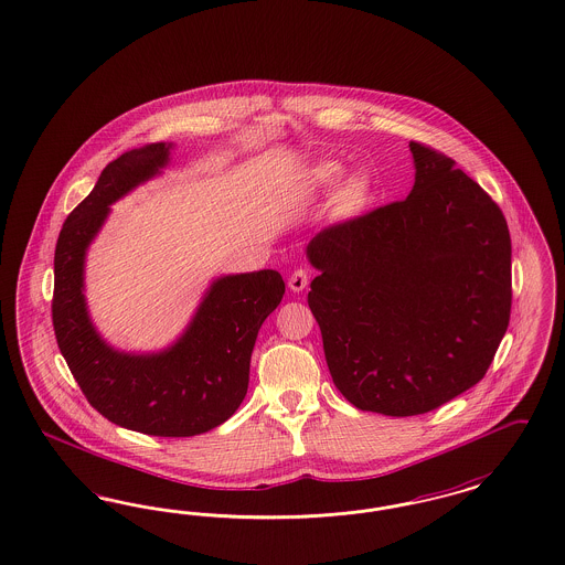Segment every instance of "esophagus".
Masks as SVG:
<instances>
[{
  "label": "esophagus",
  "instance_id": "obj_1",
  "mask_svg": "<svg viewBox=\"0 0 565 565\" xmlns=\"http://www.w3.org/2000/svg\"><path fill=\"white\" fill-rule=\"evenodd\" d=\"M307 284H309V273L305 271V269H296L292 273V277H290V281H288V288L292 292H302L307 288Z\"/></svg>",
  "mask_w": 565,
  "mask_h": 565
}]
</instances>
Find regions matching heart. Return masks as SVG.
I'll list each match as a JSON object with an SVG mask.
<instances>
[{"label": "heart", "mask_w": 565, "mask_h": 565, "mask_svg": "<svg viewBox=\"0 0 565 565\" xmlns=\"http://www.w3.org/2000/svg\"><path fill=\"white\" fill-rule=\"evenodd\" d=\"M342 174H344V166L339 161H330V159L317 161L307 174V189L316 195H328L332 189H335ZM339 185L340 189L334 193L337 216L340 218L360 216L374 198L372 179L363 172H353V174L344 177L343 182Z\"/></svg>", "instance_id": "b5f03b06"}]
</instances>
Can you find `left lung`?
Instances as JSON below:
<instances>
[{
	"label": "left lung",
	"mask_w": 565,
	"mask_h": 565,
	"mask_svg": "<svg viewBox=\"0 0 565 565\" xmlns=\"http://www.w3.org/2000/svg\"><path fill=\"white\" fill-rule=\"evenodd\" d=\"M404 202L309 242V307L340 393L363 412L416 416L479 383L511 317V235L456 161L409 142Z\"/></svg>",
	"instance_id": "8db88e82"
}]
</instances>
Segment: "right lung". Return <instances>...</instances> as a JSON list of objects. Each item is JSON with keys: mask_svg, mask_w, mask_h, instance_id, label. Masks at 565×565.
<instances>
[{"mask_svg": "<svg viewBox=\"0 0 565 565\" xmlns=\"http://www.w3.org/2000/svg\"><path fill=\"white\" fill-rule=\"evenodd\" d=\"M172 147L126 151L68 214L54 252L52 323L73 379L107 420L145 435L191 437L223 425L244 402L254 342L286 284L273 269L214 279L181 337L158 353L119 351L96 332L84 294L88 248L111 205L161 174Z\"/></svg>", "mask_w": 565, "mask_h": 565, "instance_id": "1", "label": "right lung"}]
</instances>
